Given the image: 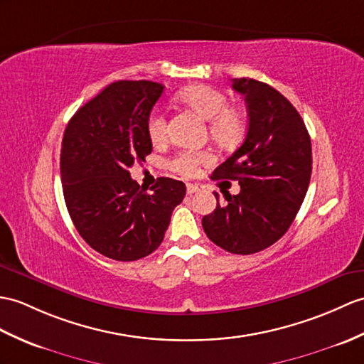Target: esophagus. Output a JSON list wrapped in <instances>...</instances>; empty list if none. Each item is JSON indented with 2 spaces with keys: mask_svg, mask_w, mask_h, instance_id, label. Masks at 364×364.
Segmentation results:
<instances>
[{
  "mask_svg": "<svg viewBox=\"0 0 364 364\" xmlns=\"http://www.w3.org/2000/svg\"><path fill=\"white\" fill-rule=\"evenodd\" d=\"M186 192H188V196H192V193L198 192V186H196V184H188V186H186Z\"/></svg>",
  "mask_w": 364,
  "mask_h": 364,
  "instance_id": "esophagus-1",
  "label": "esophagus"
}]
</instances>
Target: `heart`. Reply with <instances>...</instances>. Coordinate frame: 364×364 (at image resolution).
<instances>
[{
  "instance_id": "obj_1",
  "label": "heart",
  "mask_w": 364,
  "mask_h": 364,
  "mask_svg": "<svg viewBox=\"0 0 364 364\" xmlns=\"http://www.w3.org/2000/svg\"><path fill=\"white\" fill-rule=\"evenodd\" d=\"M183 102L198 112L206 121H209V133L220 146H234L237 144L247 130L243 114L230 107V99L223 91L208 87L196 85L186 88L180 95ZM147 133L154 144L164 142L167 138V119L163 109L155 108L147 119ZM214 161L209 151L181 150L167 161V167L176 175L184 178L198 172L200 166Z\"/></svg>"
}]
</instances>
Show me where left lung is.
Segmentation results:
<instances>
[{
  "mask_svg": "<svg viewBox=\"0 0 364 364\" xmlns=\"http://www.w3.org/2000/svg\"><path fill=\"white\" fill-rule=\"evenodd\" d=\"M245 97L248 130L242 146L218 166L213 180H237V196L226 193L203 230L232 255H255L272 247L289 230L306 197L311 175V142L290 100L264 82L234 79Z\"/></svg>",
  "mask_w": 364,
  "mask_h": 364,
  "instance_id": "obj_1",
  "label": "left lung"
}]
</instances>
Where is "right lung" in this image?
<instances>
[{
    "label": "right lung",
    "mask_w": 364,
    "mask_h": 364,
    "mask_svg": "<svg viewBox=\"0 0 364 364\" xmlns=\"http://www.w3.org/2000/svg\"><path fill=\"white\" fill-rule=\"evenodd\" d=\"M163 90L149 80L109 83L75 112L63 134L60 175L68 213L82 239L113 260L154 252L186 196L183 181L166 176L147 193L129 172L151 151L147 119Z\"/></svg>",
    "instance_id": "1"
}]
</instances>
